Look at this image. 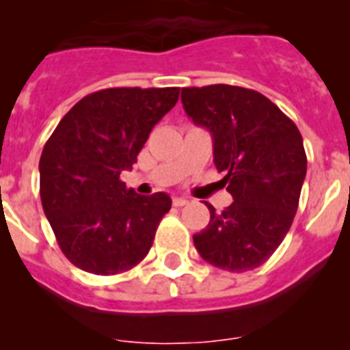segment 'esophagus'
<instances>
[{
    "label": "esophagus",
    "mask_w": 350,
    "mask_h": 350,
    "mask_svg": "<svg viewBox=\"0 0 350 350\" xmlns=\"http://www.w3.org/2000/svg\"><path fill=\"white\" fill-rule=\"evenodd\" d=\"M189 203V200H185V198H173V206H184Z\"/></svg>",
    "instance_id": "esophagus-1"
}]
</instances>
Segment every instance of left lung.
<instances>
[{
	"mask_svg": "<svg viewBox=\"0 0 350 350\" xmlns=\"http://www.w3.org/2000/svg\"><path fill=\"white\" fill-rule=\"evenodd\" d=\"M185 113L212 133L213 163L233 203L212 205L193 237L198 252L221 270L242 273L268 261L296 215L307 154L296 124L267 96L213 83L182 89Z\"/></svg>",
	"mask_w": 350,
	"mask_h": 350,
	"instance_id": "1",
	"label": "left lung"
}]
</instances>
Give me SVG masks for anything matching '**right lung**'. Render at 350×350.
Returning <instances> with one entry per match:
<instances>
[{
  "instance_id": "obj_1",
  "label": "right lung",
  "mask_w": 350,
  "mask_h": 350,
  "mask_svg": "<svg viewBox=\"0 0 350 350\" xmlns=\"http://www.w3.org/2000/svg\"><path fill=\"white\" fill-rule=\"evenodd\" d=\"M178 88H110L83 96L61 119L40 157V196L63 254L94 275L131 270L148 254L165 193L140 196L120 173L131 170Z\"/></svg>"
}]
</instances>
